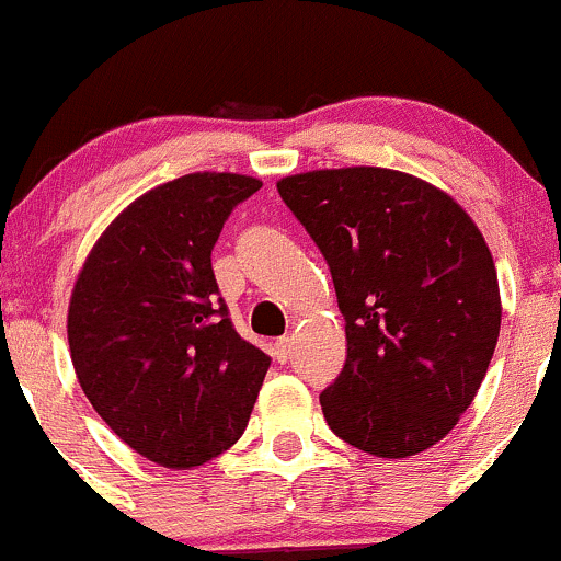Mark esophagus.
Segmentation results:
<instances>
[{"label":"esophagus","mask_w":561,"mask_h":561,"mask_svg":"<svg viewBox=\"0 0 561 561\" xmlns=\"http://www.w3.org/2000/svg\"><path fill=\"white\" fill-rule=\"evenodd\" d=\"M291 354H294V345H291V340H288V337H280V340H275V345H273V356H275V359L280 362V365H286V362L291 359Z\"/></svg>","instance_id":"34e87169"}]
</instances>
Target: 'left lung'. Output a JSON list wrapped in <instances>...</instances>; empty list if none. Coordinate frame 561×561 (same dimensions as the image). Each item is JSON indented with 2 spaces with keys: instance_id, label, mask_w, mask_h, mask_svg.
I'll return each instance as SVG.
<instances>
[{
  "instance_id": "left-lung-1",
  "label": "left lung",
  "mask_w": 561,
  "mask_h": 561,
  "mask_svg": "<svg viewBox=\"0 0 561 561\" xmlns=\"http://www.w3.org/2000/svg\"><path fill=\"white\" fill-rule=\"evenodd\" d=\"M278 194L345 319L348 356L321 391L329 430L383 459L426 451L470 408L500 337L486 240L446 192L383 167L288 175Z\"/></svg>"
}]
</instances>
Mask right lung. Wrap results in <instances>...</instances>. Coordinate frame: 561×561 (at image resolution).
<instances>
[{
	"mask_svg": "<svg viewBox=\"0 0 561 561\" xmlns=\"http://www.w3.org/2000/svg\"><path fill=\"white\" fill-rule=\"evenodd\" d=\"M262 181L192 172L131 202L91 248L69 299L75 375L102 421L161 467L240 440L270 356L242 340L210 253Z\"/></svg>",
	"mask_w": 561,
	"mask_h": 561,
	"instance_id": "1",
	"label": "right lung"
}]
</instances>
